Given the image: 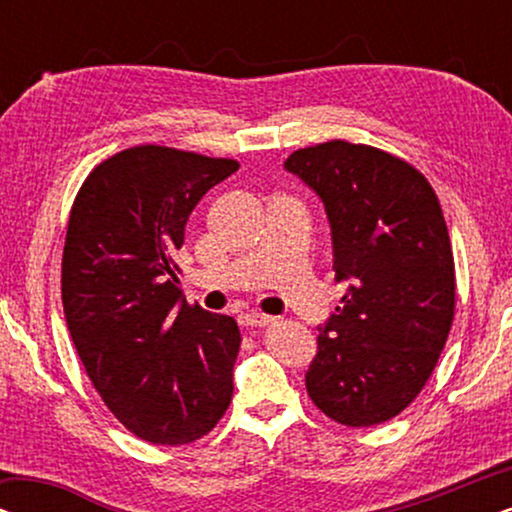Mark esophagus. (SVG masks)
<instances>
[{
	"instance_id": "1",
	"label": "esophagus",
	"mask_w": 512,
	"mask_h": 512,
	"mask_svg": "<svg viewBox=\"0 0 512 512\" xmlns=\"http://www.w3.org/2000/svg\"><path fill=\"white\" fill-rule=\"evenodd\" d=\"M237 321H240L242 326H265V324H272L275 321V317H268V314H261V312H242L240 317H237Z\"/></svg>"
}]
</instances>
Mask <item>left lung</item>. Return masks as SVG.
I'll list each match as a JSON object with an SVG mask.
<instances>
[{"label":"left lung","mask_w":512,"mask_h":512,"mask_svg":"<svg viewBox=\"0 0 512 512\" xmlns=\"http://www.w3.org/2000/svg\"><path fill=\"white\" fill-rule=\"evenodd\" d=\"M284 167L324 202L342 307L319 326L305 373L314 405L345 426L396 417L424 389L454 319V256L438 195L387 151L333 139Z\"/></svg>","instance_id":"obj_1"}]
</instances>
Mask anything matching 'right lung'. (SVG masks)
<instances>
[{
	"mask_svg": "<svg viewBox=\"0 0 512 512\" xmlns=\"http://www.w3.org/2000/svg\"><path fill=\"white\" fill-rule=\"evenodd\" d=\"M230 158L132 146L95 167L76 193L62 251V307L83 368L107 408L153 445L193 443L233 398L240 328L188 305L174 254Z\"/></svg>",
	"mask_w": 512,
	"mask_h": 512,
	"instance_id": "obj_1",
	"label": "right lung"
}]
</instances>
